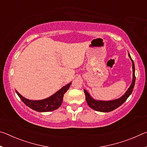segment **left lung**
<instances>
[{
	"instance_id": "obj_1",
	"label": "left lung",
	"mask_w": 147,
	"mask_h": 147,
	"mask_svg": "<svg viewBox=\"0 0 147 147\" xmlns=\"http://www.w3.org/2000/svg\"><path fill=\"white\" fill-rule=\"evenodd\" d=\"M129 58H130V60L132 63V82H131V85L129 87V88L127 89V91L125 92L123 95H122L121 97L119 98H116L115 100H96V99L93 98L90 95V94L88 93V91L86 89H84V93L86 95V100L87 103L94 110L100 111V112H109L117 108L118 107L122 105L124 102L126 100L129 96L132 93L133 89L134 88V85H135L136 82V76H135V65H134V61L131 59V56L129 53H128Z\"/></svg>"
}]
</instances>
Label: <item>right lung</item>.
Segmentation results:
<instances>
[{
	"label": "right lung",
	"instance_id": "right-lung-1",
	"mask_svg": "<svg viewBox=\"0 0 147 147\" xmlns=\"http://www.w3.org/2000/svg\"><path fill=\"white\" fill-rule=\"evenodd\" d=\"M71 84V82L62 87L59 90L56 91L55 93L50 96L49 97L38 100H29L22 96L16 90V91L21 100L29 108L38 112H48V111L56 110L60 107L63 102L64 94L69 89Z\"/></svg>",
	"mask_w": 147,
	"mask_h": 147
}]
</instances>
